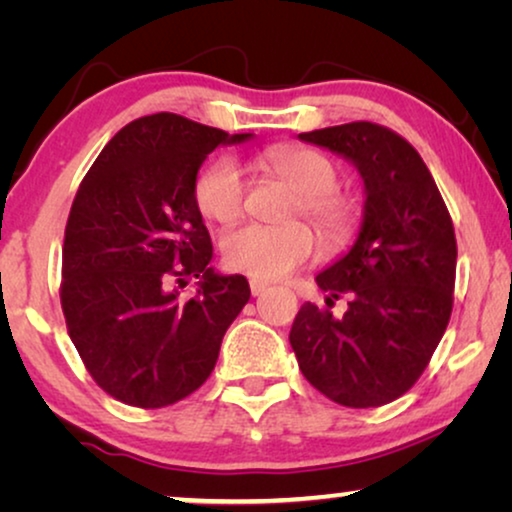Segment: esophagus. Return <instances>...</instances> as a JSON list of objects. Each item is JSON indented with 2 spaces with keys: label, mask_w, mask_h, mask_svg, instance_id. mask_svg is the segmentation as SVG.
<instances>
[{
  "label": "esophagus",
  "mask_w": 512,
  "mask_h": 512,
  "mask_svg": "<svg viewBox=\"0 0 512 512\" xmlns=\"http://www.w3.org/2000/svg\"><path fill=\"white\" fill-rule=\"evenodd\" d=\"M249 286H251V296H263V293L270 289V284L261 282V279H249Z\"/></svg>",
  "instance_id": "obj_1"
}]
</instances>
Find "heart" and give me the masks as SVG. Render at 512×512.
Wrapping results in <instances>:
<instances>
[{
  "mask_svg": "<svg viewBox=\"0 0 512 512\" xmlns=\"http://www.w3.org/2000/svg\"><path fill=\"white\" fill-rule=\"evenodd\" d=\"M265 170L282 177L298 202L291 216L303 214L310 219L326 242H345L354 230V209L347 200L333 191L338 188V167L324 153L300 146H284L263 153ZM193 198L200 214L216 223H235L244 214L247 202V179L240 160L219 156L202 167L195 177ZM223 263L230 270L242 272L263 282H275L291 275L317 254V240L305 223H286V226H251L237 228L223 237Z\"/></svg>",
  "mask_w": 512,
  "mask_h": 512,
  "instance_id": "b5f03b06",
  "label": "heart"
}]
</instances>
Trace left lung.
<instances>
[{
  "instance_id": "8db88e82",
  "label": "left lung",
  "mask_w": 512,
  "mask_h": 512,
  "mask_svg": "<svg viewBox=\"0 0 512 512\" xmlns=\"http://www.w3.org/2000/svg\"><path fill=\"white\" fill-rule=\"evenodd\" d=\"M349 160L363 179L352 249L321 270L326 305L305 303L289 340L307 382L347 408L396 401L419 380L452 314L457 240L429 167L394 130L356 121L298 135Z\"/></svg>"
}]
</instances>
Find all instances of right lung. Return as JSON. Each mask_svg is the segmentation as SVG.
I'll use <instances>...</instances> for the list:
<instances>
[{"instance_id": "right-lung-1", "label": "right lung", "mask_w": 512, "mask_h": 512, "mask_svg": "<svg viewBox=\"0 0 512 512\" xmlns=\"http://www.w3.org/2000/svg\"><path fill=\"white\" fill-rule=\"evenodd\" d=\"M251 139L142 116L118 130L76 191L62 247L60 303L76 352L116 401L165 408L202 387L249 303L242 275H219L193 198L216 146ZM195 276L199 289L181 299Z\"/></svg>"}]
</instances>
